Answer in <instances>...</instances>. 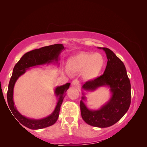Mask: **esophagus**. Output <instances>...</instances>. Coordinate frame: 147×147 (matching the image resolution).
Wrapping results in <instances>:
<instances>
[{
	"label": "esophagus",
	"mask_w": 147,
	"mask_h": 147,
	"mask_svg": "<svg viewBox=\"0 0 147 147\" xmlns=\"http://www.w3.org/2000/svg\"><path fill=\"white\" fill-rule=\"evenodd\" d=\"M72 85H73L74 87H75V88H78L80 85L78 80H74L72 82Z\"/></svg>",
	"instance_id": "1"
}]
</instances>
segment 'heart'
I'll return each instance as SVG.
<instances>
[{
	"instance_id": "1",
	"label": "heart",
	"mask_w": 147,
	"mask_h": 147,
	"mask_svg": "<svg viewBox=\"0 0 147 147\" xmlns=\"http://www.w3.org/2000/svg\"><path fill=\"white\" fill-rule=\"evenodd\" d=\"M105 61L101 54L96 53H80L69 58L68 69L73 73H82L87 80L97 78L104 68ZM69 73L67 69L65 70Z\"/></svg>"
}]
</instances>
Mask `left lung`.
I'll return each instance as SVG.
<instances>
[{
	"label": "left lung",
	"mask_w": 147,
	"mask_h": 147,
	"mask_svg": "<svg viewBox=\"0 0 147 147\" xmlns=\"http://www.w3.org/2000/svg\"><path fill=\"white\" fill-rule=\"evenodd\" d=\"M106 53L108 62L104 73L93 80L86 82L80 100L81 115L89 125L106 128L120 120L128 110L131 102V85L125 66L113 51L105 47H98ZM100 86H108L112 95L110 100L98 110L89 109L83 102L86 100L84 90L94 91Z\"/></svg>",
	"instance_id": "1"
}]
</instances>
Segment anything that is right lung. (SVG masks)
<instances>
[{
  "mask_svg": "<svg viewBox=\"0 0 147 147\" xmlns=\"http://www.w3.org/2000/svg\"><path fill=\"white\" fill-rule=\"evenodd\" d=\"M64 49L65 47L62 44H55L33 50L24 54L14 67L13 73L9 82L8 92H7V101H8L9 106L8 107L7 106V107L8 108H10L11 113L15 117L14 118L17 119L16 121L18 120L20 123L27 128L32 129V130H38V129L47 128L48 126L53 125L56 123L58 119L61 104L63 102L66 92L71 84L67 83L63 86L56 87L54 89V94L58 98L56 108L51 115L40 119L26 117L19 112L15 106L13 98L15 84L17 79L25 73L26 71L29 69L30 67L53 63H58L59 59V54Z\"/></svg>",
  "mask_w": 147,
  "mask_h": 147,
  "instance_id": "1",
  "label": "right lung"
}]
</instances>
